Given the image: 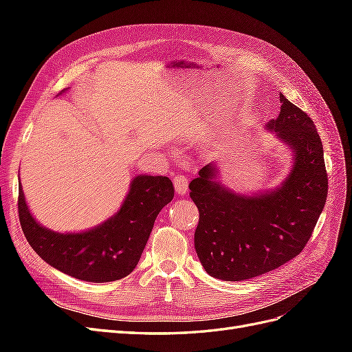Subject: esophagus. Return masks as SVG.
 <instances>
[{"label":"esophagus","instance_id":"obj_1","mask_svg":"<svg viewBox=\"0 0 352 352\" xmlns=\"http://www.w3.org/2000/svg\"><path fill=\"white\" fill-rule=\"evenodd\" d=\"M173 185H175L176 192L180 194V195H184L188 190V177L184 176V175H176L173 177Z\"/></svg>","mask_w":352,"mask_h":352}]
</instances>
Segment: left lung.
Listing matches in <instances>:
<instances>
[{
    "label": "left lung",
    "instance_id": "obj_1",
    "mask_svg": "<svg viewBox=\"0 0 352 352\" xmlns=\"http://www.w3.org/2000/svg\"><path fill=\"white\" fill-rule=\"evenodd\" d=\"M279 117L267 123L294 150V168L280 188L242 197L216 182L207 164L189 184L199 211L195 251L216 279L255 278L295 258L310 241L327 198L323 144L316 124L280 94Z\"/></svg>",
    "mask_w": 352,
    "mask_h": 352
}]
</instances>
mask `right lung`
<instances>
[{
  "label": "right lung",
  "mask_w": 352,
  "mask_h": 352,
  "mask_svg": "<svg viewBox=\"0 0 352 352\" xmlns=\"http://www.w3.org/2000/svg\"><path fill=\"white\" fill-rule=\"evenodd\" d=\"M173 197L175 188L168 177L138 176L114 217L92 230L65 235L38 225L20 186L19 220L25 238L42 260L72 278L104 283L133 272L158 212Z\"/></svg>",
  "instance_id": "add662e5"
}]
</instances>
